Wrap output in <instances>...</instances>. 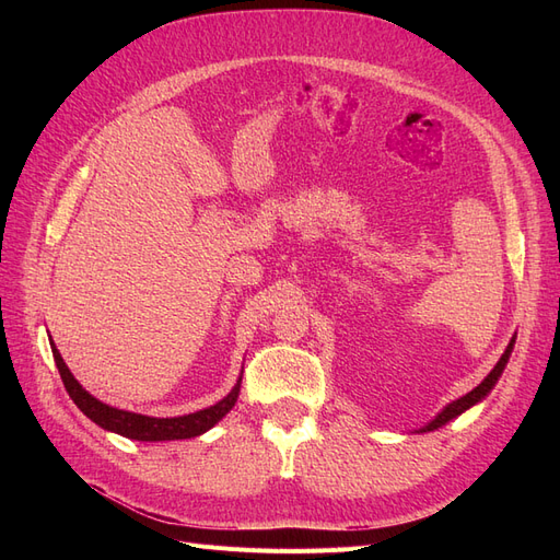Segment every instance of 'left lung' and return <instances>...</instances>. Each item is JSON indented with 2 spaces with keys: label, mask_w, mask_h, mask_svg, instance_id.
I'll list each match as a JSON object with an SVG mask.
<instances>
[{
  "label": "left lung",
  "mask_w": 560,
  "mask_h": 560,
  "mask_svg": "<svg viewBox=\"0 0 560 560\" xmlns=\"http://www.w3.org/2000/svg\"><path fill=\"white\" fill-rule=\"evenodd\" d=\"M514 343H516V334L512 336V341H510V346L504 348V352H502V358L498 360V364L490 369V374L471 389V393H467V395H463L460 399H455V401H451V404H446L442 411H439L428 425H422L420 430H416L418 434H422V432H434V430H439V428H444L446 422H451L453 418H457V416H463L465 411H469L471 406H477V404H481L488 395H490V389L495 387V383L500 381V376H502V371H504V366H506V362H510V358H512V350H514Z\"/></svg>",
  "instance_id": "left-lung-1"
}]
</instances>
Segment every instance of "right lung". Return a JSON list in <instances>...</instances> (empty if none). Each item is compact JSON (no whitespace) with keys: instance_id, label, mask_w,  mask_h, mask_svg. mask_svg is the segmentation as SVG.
Masks as SVG:
<instances>
[{"instance_id":"1","label":"right lung","mask_w":560,"mask_h":560,"mask_svg":"<svg viewBox=\"0 0 560 560\" xmlns=\"http://www.w3.org/2000/svg\"><path fill=\"white\" fill-rule=\"evenodd\" d=\"M48 341H50V350H54V360L60 371L65 389L70 393L72 401L79 406L81 413L91 418L95 425H100L103 430L121 434L126 439H135V442H175V439H191V436L206 434L233 409L235 401H238V395H241L243 374L231 387V393L224 399H219L217 404L208 406V409H200V411L186 413V416H175V418H154V416L124 411V409H116V406H109L105 401H100L97 397H93L89 389L72 376L70 366H67L65 360L60 358L54 338H48Z\"/></svg>"}]
</instances>
